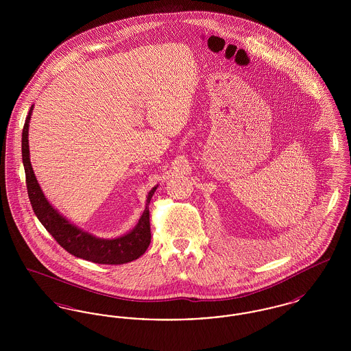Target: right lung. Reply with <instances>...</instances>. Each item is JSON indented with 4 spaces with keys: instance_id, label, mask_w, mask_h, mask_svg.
<instances>
[{
    "instance_id": "obj_1",
    "label": "right lung",
    "mask_w": 351,
    "mask_h": 351,
    "mask_svg": "<svg viewBox=\"0 0 351 351\" xmlns=\"http://www.w3.org/2000/svg\"><path fill=\"white\" fill-rule=\"evenodd\" d=\"M33 109L34 105H32L22 130V162L26 173L27 193L35 216L64 250L77 258L99 265H123L138 259L150 245L149 204L158 185L149 192L146 208L138 219V223L129 233L117 238L105 239L84 232L83 229L71 223L51 205L35 178L29 150V122L32 119Z\"/></svg>"
}]
</instances>
